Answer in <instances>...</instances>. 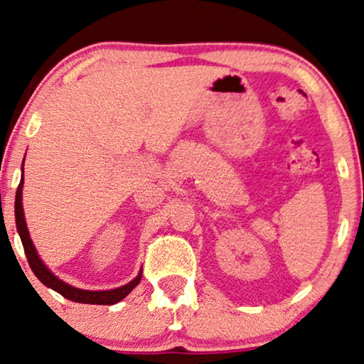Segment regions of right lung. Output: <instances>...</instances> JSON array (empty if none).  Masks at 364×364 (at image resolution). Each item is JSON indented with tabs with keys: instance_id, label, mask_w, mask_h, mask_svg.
<instances>
[{
	"instance_id": "1",
	"label": "right lung",
	"mask_w": 364,
	"mask_h": 364,
	"mask_svg": "<svg viewBox=\"0 0 364 364\" xmlns=\"http://www.w3.org/2000/svg\"><path fill=\"white\" fill-rule=\"evenodd\" d=\"M23 175H24V161H23ZM23 184H24V178H21L18 191H16V200H14L16 229H18L21 242H23L29 267L32 271H34V274L37 276V278H39L41 283L46 284L47 287H50V289H53V291H57L58 294L67 297V299L73 301V302H81V304H100V306H112V304H117L119 301H122L124 297L129 296V292L140 283V279H142V269L139 271V274L135 276L132 281H129L127 284H124L121 287H116V289L88 291V289H80V287L70 286L68 283H65V281L58 279L57 276L47 268V264L42 262L39 253H37V250H36L34 243H32L29 230H27L24 209H23Z\"/></svg>"
}]
</instances>
